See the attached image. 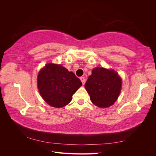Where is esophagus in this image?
Here are the masks:
<instances>
[{"mask_svg": "<svg viewBox=\"0 0 156 156\" xmlns=\"http://www.w3.org/2000/svg\"><path fill=\"white\" fill-rule=\"evenodd\" d=\"M80 79H81V82L83 83V85H84V84H85V82H86V79L84 78V77H81V78H80Z\"/></svg>", "mask_w": 156, "mask_h": 156, "instance_id": "34e87169", "label": "esophagus"}]
</instances>
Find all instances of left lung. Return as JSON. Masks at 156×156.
Returning <instances> with one entry per match:
<instances>
[{
	"label": "left lung",
	"mask_w": 156,
	"mask_h": 156,
	"mask_svg": "<svg viewBox=\"0 0 156 156\" xmlns=\"http://www.w3.org/2000/svg\"><path fill=\"white\" fill-rule=\"evenodd\" d=\"M84 87L94 105L106 108L111 106L119 98L122 79L115 70L98 67L92 69Z\"/></svg>",
	"instance_id": "left-lung-1"
}]
</instances>
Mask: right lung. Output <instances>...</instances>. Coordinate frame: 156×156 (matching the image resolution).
<instances>
[{"instance_id": "right-lung-1", "label": "right lung", "mask_w": 156, "mask_h": 156, "mask_svg": "<svg viewBox=\"0 0 156 156\" xmlns=\"http://www.w3.org/2000/svg\"><path fill=\"white\" fill-rule=\"evenodd\" d=\"M37 83L41 96L56 108L68 105L73 94L82 85L81 80L73 72L55 64H47L40 71Z\"/></svg>"}]
</instances>
